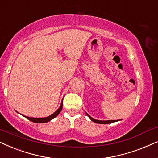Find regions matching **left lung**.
Wrapping results in <instances>:
<instances>
[{
  "mask_svg": "<svg viewBox=\"0 0 158 158\" xmlns=\"http://www.w3.org/2000/svg\"><path fill=\"white\" fill-rule=\"evenodd\" d=\"M87 116L89 117L92 121L94 122V123H100V124H108V123H113V122L117 121L116 120H110V121H99V120H95V119L92 118L91 116H89V115H88L87 113Z\"/></svg>",
  "mask_w": 158,
  "mask_h": 158,
  "instance_id": "1",
  "label": "left lung"
}]
</instances>
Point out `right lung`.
I'll return each instance as SVG.
<instances>
[{
	"instance_id": "1",
	"label": "right lung",
	"mask_w": 158,
	"mask_h": 158,
	"mask_svg": "<svg viewBox=\"0 0 158 158\" xmlns=\"http://www.w3.org/2000/svg\"><path fill=\"white\" fill-rule=\"evenodd\" d=\"M62 108H63V102H61V105H60V108L58 109L53 114H52L51 115H50V116L48 117H46V118H30V117H27V116H24L26 118L29 119V121L34 122V123H47V122L50 121V120H52V118H56L57 115L59 114L60 113V111L62 110Z\"/></svg>"
}]
</instances>
